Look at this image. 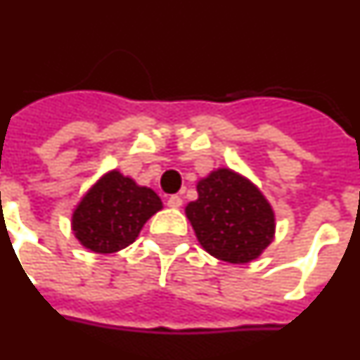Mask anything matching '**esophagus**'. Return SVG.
Wrapping results in <instances>:
<instances>
[{
	"instance_id": "obj_1",
	"label": "esophagus",
	"mask_w": 360,
	"mask_h": 360,
	"mask_svg": "<svg viewBox=\"0 0 360 360\" xmlns=\"http://www.w3.org/2000/svg\"><path fill=\"white\" fill-rule=\"evenodd\" d=\"M166 205L170 208H179L183 205V198L181 195H170V198L166 199Z\"/></svg>"
}]
</instances>
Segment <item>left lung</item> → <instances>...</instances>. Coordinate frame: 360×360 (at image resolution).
I'll list each match as a JSON object with an SVG mask.
<instances>
[{"label":"left lung","instance_id":"left-lung-1","mask_svg":"<svg viewBox=\"0 0 360 360\" xmlns=\"http://www.w3.org/2000/svg\"><path fill=\"white\" fill-rule=\"evenodd\" d=\"M198 199L185 208L195 238L208 255L229 264H249L274 240L276 219L262 190L231 168L198 181Z\"/></svg>","mask_w":360,"mask_h":360}]
</instances>
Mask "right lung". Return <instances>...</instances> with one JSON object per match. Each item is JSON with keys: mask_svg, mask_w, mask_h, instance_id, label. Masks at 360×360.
Returning a JSON list of instances; mask_svg holds the SVG:
<instances>
[{"mask_svg": "<svg viewBox=\"0 0 360 360\" xmlns=\"http://www.w3.org/2000/svg\"><path fill=\"white\" fill-rule=\"evenodd\" d=\"M161 208V198L152 188L111 170L87 190L72 210V234L93 252H119L137 240L144 223Z\"/></svg>", "mask_w": 360, "mask_h": 360, "instance_id": "obj_1", "label": "right lung"}]
</instances>
